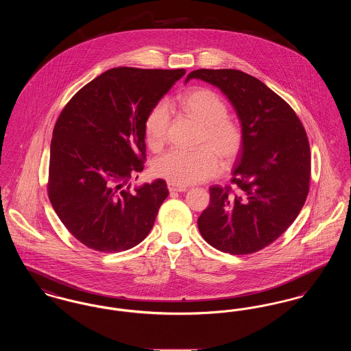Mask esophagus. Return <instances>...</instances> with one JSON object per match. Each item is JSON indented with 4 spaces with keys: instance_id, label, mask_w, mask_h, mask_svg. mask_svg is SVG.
<instances>
[{
    "instance_id": "1",
    "label": "esophagus",
    "mask_w": 351,
    "mask_h": 351,
    "mask_svg": "<svg viewBox=\"0 0 351 351\" xmlns=\"http://www.w3.org/2000/svg\"><path fill=\"white\" fill-rule=\"evenodd\" d=\"M168 191L169 192H185L186 186L185 185H178V184L168 183Z\"/></svg>"
}]
</instances>
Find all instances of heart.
Returning <instances> with one entry per match:
<instances>
[{
    "mask_svg": "<svg viewBox=\"0 0 351 351\" xmlns=\"http://www.w3.org/2000/svg\"><path fill=\"white\" fill-rule=\"evenodd\" d=\"M180 108L200 125L199 143L202 147L195 150L171 149L154 160L152 172L172 184L200 183L217 175V155L225 165L233 162L242 146V133L238 125L228 118L225 102L210 89L189 90L182 96ZM168 126L169 110L166 104L160 102L151 110L145 122V135L151 149L156 150L163 146Z\"/></svg>",
    "mask_w": 351,
    "mask_h": 351,
    "instance_id": "obj_1",
    "label": "heart"
}]
</instances>
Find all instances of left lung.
<instances>
[{
	"label": "left lung",
	"mask_w": 351,
	"mask_h": 351,
	"mask_svg": "<svg viewBox=\"0 0 351 351\" xmlns=\"http://www.w3.org/2000/svg\"><path fill=\"white\" fill-rule=\"evenodd\" d=\"M212 84L233 105L242 147L229 186L212 185L197 226L215 249L233 255L262 250L292 225L306 200L311 149L293 109L266 84L238 69L192 71L185 83Z\"/></svg>",
	"instance_id": "obj_1"
}]
</instances>
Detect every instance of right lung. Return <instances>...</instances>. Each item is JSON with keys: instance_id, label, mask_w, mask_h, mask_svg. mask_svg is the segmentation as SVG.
<instances>
[{"instance_id": "obj_1", "label": "right lung", "mask_w": 351, "mask_h": 351, "mask_svg": "<svg viewBox=\"0 0 351 351\" xmlns=\"http://www.w3.org/2000/svg\"><path fill=\"white\" fill-rule=\"evenodd\" d=\"M184 75V69H108L58 118L49 197L68 232L86 247L129 250L150 233L167 184L156 179L132 189L130 179L143 169L146 118Z\"/></svg>"}]
</instances>
